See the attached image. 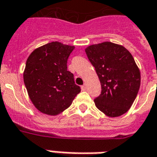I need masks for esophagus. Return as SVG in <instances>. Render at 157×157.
Listing matches in <instances>:
<instances>
[{
	"label": "esophagus",
	"instance_id": "obj_1",
	"mask_svg": "<svg viewBox=\"0 0 157 157\" xmlns=\"http://www.w3.org/2000/svg\"><path fill=\"white\" fill-rule=\"evenodd\" d=\"M81 88H82V90H83V91H85V90H86V84H83V85H82Z\"/></svg>",
	"mask_w": 157,
	"mask_h": 157
}]
</instances>
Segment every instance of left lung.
Instances as JSON below:
<instances>
[{"label": "left lung", "mask_w": 157, "mask_h": 157, "mask_svg": "<svg viewBox=\"0 0 157 157\" xmlns=\"http://www.w3.org/2000/svg\"><path fill=\"white\" fill-rule=\"evenodd\" d=\"M85 52L101 83V94L94 99L97 108L112 117L127 113L141 84L140 70L132 55L112 42L93 44Z\"/></svg>", "instance_id": "left-lung-1"}]
</instances>
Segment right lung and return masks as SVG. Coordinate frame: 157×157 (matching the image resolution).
<instances>
[{
    "instance_id": "1",
    "label": "right lung",
    "mask_w": 157,
    "mask_h": 157,
    "mask_svg": "<svg viewBox=\"0 0 157 157\" xmlns=\"http://www.w3.org/2000/svg\"><path fill=\"white\" fill-rule=\"evenodd\" d=\"M74 46L51 42L35 49L25 63L24 83L31 102L40 112L55 116L71 105L81 88L67 61Z\"/></svg>"
}]
</instances>
